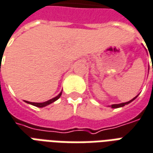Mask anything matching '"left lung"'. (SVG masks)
I'll use <instances>...</instances> for the list:
<instances>
[{
	"instance_id": "left-lung-1",
	"label": "left lung",
	"mask_w": 153,
	"mask_h": 153,
	"mask_svg": "<svg viewBox=\"0 0 153 153\" xmlns=\"http://www.w3.org/2000/svg\"><path fill=\"white\" fill-rule=\"evenodd\" d=\"M152 71H153V67H152ZM137 97V96H136L135 98H133V99H131V100H130V101H128V102H122V103H118V104H112V105H111V107H112L113 108H117L123 107V106H125L126 104H128V103H130V102H132V101H133L134 99H136Z\"/></svg>"
}]
</instances>
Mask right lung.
I'll list each match as a JSON object with an SVG mask.
<instances>
[{
	"mask_svg": "<svg viewBox=\"0 0 153 153\" xmlns=\"http://www.w3.org/2000/svg\"><path fill=\"white\" fill-rule=\"evenodd\" d=\"M62 92L59 94V95H57L56 97H54L52 99H50V100H48L46 102H28V101H25V102H27V103H30V104H31V105H34V106L38 107V108H43V107H45L47 105H49V104H51L52 102H54V101H56L57 99H59L60 98V96H61Z\"/></svg>",
	"mask_w": 153,
	"mask_h": 153,
	"instance_id": "right-lung-1",
	"label": "right lung"
}]
</instances>
